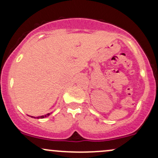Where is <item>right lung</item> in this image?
<instances>
[{
    "instance_id": "1",
    "label": "right lung",
    "mask_w": 158,
    "mask_h": 158,
    "mask_svg": "<svg viewBox=\"0 0 158 158\" xmlns=\"http://www.w3.org/2000/svg\"><path fill=\"white\" fill-rule=\"evenodd\" d=\"M52 114V112L51 113H48V114H46V115H41V116H38V117H37V118H46V117H48V116H49L50 115H51ZM30 116V115H29ZM31 118H36V117H34V116H31Z\"/></svg>"
}]
</instances>
